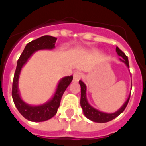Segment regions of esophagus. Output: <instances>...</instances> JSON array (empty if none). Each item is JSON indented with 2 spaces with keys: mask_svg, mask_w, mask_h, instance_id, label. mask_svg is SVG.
<instances>
[{
  "mask_svg": "<svg viewBox=\"0 0 146 146\" xmlns=\"http://www.w3.org/2000/svg\"><path fill=\"white\" fill-rule=\"evenodd\" d=\"M81 77H82V73H80V71H76V72H75L74 74H73V81L78 82Z\"/></svg>",
  "mask_w": 146,
  "mask_h": 146,
  "instance_id": "34e87169",
  "label": "esophagus"
}]
</instances>
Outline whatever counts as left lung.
Listing matches in <instances>:
<instances>
[{
	"label": "left lung",
	"instance_id": "8db88e82",
	"mask_svg": "<svg viewBox=\"0 0 146 146\" xmlns=\"http://www.w3.org/2000/svg\"><path fill=\"white\" fill-rule=\"evenodd\" d=\"M116 51L117 54L122 57V58H119L120 62H122L123 63L125 64L127 67L129 69V62L128 58L126 56L125 54L118 47H116ZM80 85V88H81V95H80V106L82 108L83 113L84 114V116L90 120H92L93 122L96 123H106L109 122L110 120H113V119H115L116 117L119 116V114L124 111L125 110L127 105L128 103L129 99H130V95H129L128 98L126 100V102L123 104L121 107L119 108V110H117L116 112L113 113H104V112H102L99 111L97 109L94 108L92 106L89 104L88 101V98H87V87L84 83L83 82L82 80H80L79 81Z\"/></svg>",
	"mask_w": 146,
	"mask_h": 146
}]
</instances>
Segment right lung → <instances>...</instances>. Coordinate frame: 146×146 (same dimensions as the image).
<instances>
[{"instance_id":"obj_1","label":"right lung","mask_w":146,"mask_h":146,"mask_svg":"<svg viewBox=\"0 0 146 146\" xmlns=\"http://www.w3.org/2000/svg\"><path fill=\"white\" fill-rule=\"evenodd\" d=\"M56 37L51 36H44L34 40L27 44L24 48L23 53L17 62V66L15 72L14 80L12 84V98L15 106L26 119L32 122H43L51 119L57 113L58 109L60 106L61 98L63 93L73 80V76H64L58 81L54 95L48 102L41 105L33 106L25 102L21 98L19 89V80L21 70L27 64L33 53L40 50H52L55 48Z\"/></svg>"}]
</instances>
